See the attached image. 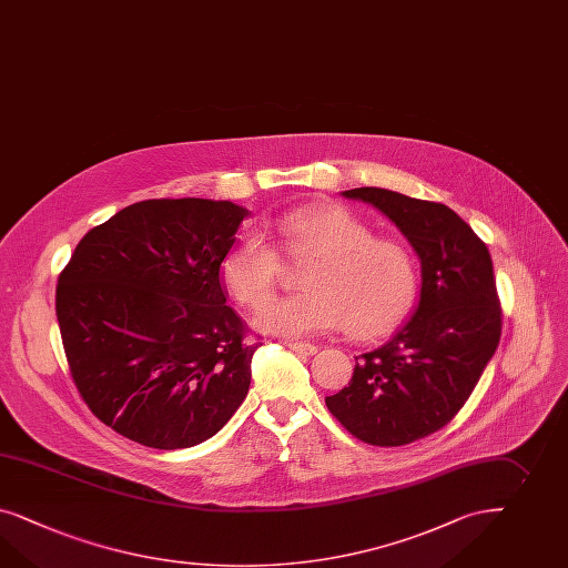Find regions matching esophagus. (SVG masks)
I'll list each match as a JSON object with an SVG mask.
<instances>
[{"mask_svg": "<svg viewBox=\"0 0 568 568\" xmlns=\"http://www.w3.org/2000/svg\"><path fill=\"white\" fill-rule=\"evenodd\" d=\"M287 347L293 349L295 353H300V355H314V353L318 352V347H316V345L306 343V341H290V343H287Z\"/></svg>", "mask_w": 568, "mask_h": 568, "instance_id": "34e87169", "label": "esophagus"}]
</instances>
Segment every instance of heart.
Instances as JSON below:
<instances>
[{"label": "heart", "mask_w": 568, "mask_h": 568, "mask_svg": "<svg viewBox=\"0 0 568 568\" xmlns=\"http://www.w3.org/2000/svg\"><path fill=\"white\" fill-rule=\"evenodd\" d=\"M287 254L312 261L302 275L306 292L262 304L252 324L278 337H310L347 331L349 337L388 335L414 304L415 264L400 242L374 237L349 209L310 202L275 219ZM278 254L262 230H247L221 261L225 290L244 306L273 292Z\"/></svg>", "instance_id": "1"}]
</instances>
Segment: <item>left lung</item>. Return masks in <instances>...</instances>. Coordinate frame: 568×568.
Segmentation results:
<instances>
[{"mask_svg": "<svg viewBox=\"0 0 568 568\" xmlns=\"http://www.w3.org/2000/svg\"><path fill=\"white\" fill-rule=\"evenodd\" d=\"M341 196L374 206L405 235L422 285L412 318L383 347L355 357L352 383L326 397V407L368 445H409L457 415L498 347L503 312L490 252L440 202L384 187Z\"/></svg>", "mask_w": 568, "mask_h": 568, "instance_id": "obj_1", "label": "left lung"}]
</instances>
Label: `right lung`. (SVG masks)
Wrapping results in <instances>:
<instances>
[{
    "mask_svg": "<svg viewBox=\"0 0 568 568\" xmlns=\"http://www.w3.org/2000/svg\"><path fill=\"white\" fill-rule=\"evenodd\" d=\"M247 216L230 200H142L80 240L55 312L78 390L109 428L175 450L242 405L258 345L227 306L221 261Z\"/></svg>",
    "mask_w": 568,
    "mask_h": 568,
    "instance_id": "obj_1",
    "label": "right lung"
}]
</instances>
